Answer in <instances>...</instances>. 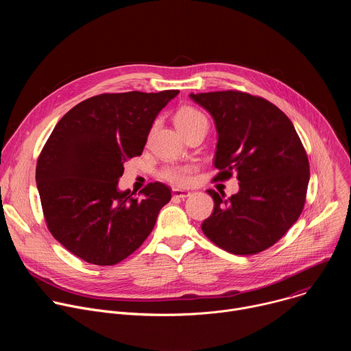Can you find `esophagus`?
I'll use <instances>...</instances> for the list:
<instances>
[{
	"mask_svg": "<svg viewBox=\"0 0 351 351\" xmlns=\"http://www.w3.org/2000/svg\"><path fill=\"white\" fill-rule=\"evenodd\" d=\"M172 195L175 198H186L190 195L189 190H182V189H172Z\"/></svg>",
	"mask_w": 351,
	"mask_h": 351,
	"instance_id": "esophagus-1",
	"label": "esophagus"
}]
</instances>
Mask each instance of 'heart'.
Masks as SVG:
<instances>
[{
  "instance_id": "heart-1",
  "label": "heart",
  "mask_w": 351,
  "mask_h": 351,
  "mask_svg": "<svg viewBox=\"0 0 351 351\" xmlns=\"http://www.w3.org/2000/svg\"><path fill=\"white\" fill-rule=\"evenodd\" d=\"M175 126L184 134L202 125H208L206 117L193 107H183L175 115ZM191 167H171L162 171V178L171 183L184 186L191 182Z\"/></svg>"
}]
</instances>
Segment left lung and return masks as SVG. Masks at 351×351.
<instances>
[{
  "instance_id": "obj_1",
  "label": "left lung",
  "mask_w": 351,
  "mask_h": 351,
  "mask_svg": "<svg viewBox=\"0 0 351 351\" xmlns=\"http://www.w3.org/2000/svg\"><path fill=\"white\" fill-rule=\"evenodd\" d=\"M214 119L218 133L217 180L237 173L230 197L207 190L214 211L204 234L228 253L248 256L275 244L298 219L306 203L310 165L291 121L261 97L241 91L190 93Z\"/></svg>"
}]
</instances>
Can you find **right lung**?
I'll use <instances>...</instances> for the list:
<instances>
[{
	"mask_svg": "<svg viewBox=\"0 0 351 351\" xmlns=\"http://www.w3.org/2000/svg\"><path fill=\"white\" fill-rule=\"evenodd\" d=\"M179 90L99 94L68 111L37 161L36 183L51 234L76 257L115 265L152 233L171 189L161 182L119 190L129 158L141 156L161 110Z\"/></svg>",
	"mask_w": 351,
	"mask_h": 351,
	"instance_id": "1",
	"label": "right lung"
}]
</instances>
